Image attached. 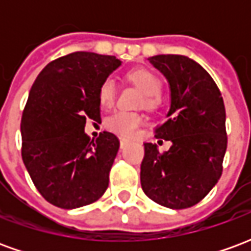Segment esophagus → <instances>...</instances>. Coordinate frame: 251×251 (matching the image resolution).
Here are the masks:
<instances>
[{
    "label": "esophagus",
    "mask_w": 251,
    "mask_h": 251,
    "mask_svg": "<svg viewBox=\"0 0 251 251\" xmlns=\"http://www.w3.org/2000/svg\"><path fill=\"white\" fill-rule=\"evenodd\" d=\"M129 140H126V138H121L120 140V145H121V148H125L126 145H127V144H129Z\"/></svg>",
    "instance_id": "esophagus-1"
}]
</instances>
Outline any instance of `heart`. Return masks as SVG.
Masks as SVG:
<instances>
[{
  "mask_svg": "<svg viewBox=\"0 0 251 251\" xmlns=\"http://www.w3.org/2000/svg\"><path fill=\"white\" fill-rule=\"evenodd\" d=\"M129 80L136 84L137 87L145 94V99L142 103L148 109L156 107L158 103L157 95L161 91V80L158 76L147 68H137L127 74ZM115 94H117V86L113 77L104 79L100 87H99V102L103 107H110L114 103ZM142 117L138 113L131 111H115L114 114L110 115L106 121L107 129L113 133H117L122 137H131L136 134L138 126L141 125Z\"/></svg>",
  "mask_w": 251,
  "mask_h": 251,
  "instance_id": "b5f03b06",
  "label": "heart"
}]
</instances>
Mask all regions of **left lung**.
<instances>
[{
  "label": "left lung",
  "instance_id": "8db88e82",
  "mask_svg": "<svg viewBox=\"0 0 251 251\" xmlns=\"http://www.w3.org/2000/svg\"><path fill=\"white\" fill-rule=\"evenodd\" d=\"M148 60L171 87L168 120L154 133L172 147L160 153L156 144H144L141 187L158 204L188 208L210 192L223 171L227 148L223 98L210 74L192 59L156 55Z\"/></svg>",
  "mask_w": 251,
  "mask_h": 251
}]
</instances>
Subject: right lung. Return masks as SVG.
Instances as JSON below:
<instances>
[{
	"label": "right lung",
	"mask_w": 251,
	"mask_h": 251,
	"mask_svg": "<svg viewBox=\"0 0 251 251\" xmlns=\"http://www.w3.org/2000/svg\"><path fill=\"white\" fill-rule=\"evenodd\" d=\"M121 66L115 56L74 52L48 63L30 88L21 118V156L33 184L51 204H91L109 187L120 140L84 133L86 118L100 120L99 87Z\"/></svg>",
	"instance_id": "obj_1"
}]
</instances>
